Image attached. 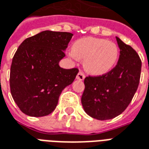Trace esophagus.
<instances>
[{"label":"esophagus","instance_id":"1","mask_svg":"<svg viewBox=\"0 0 149 149\" xmlns=\"http://www.w3.org/2000/svg\"><path fill=\"white\" fill-rule=\"evenodd\" d=\"M85 78V75L84 74V72L82 71H80L77 75V79L80 80H83Z\"/></svg>","mask_w":149,"mask_h":149}]
</instances>
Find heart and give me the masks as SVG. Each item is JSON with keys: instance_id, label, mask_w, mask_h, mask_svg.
I'll return each mask as SVG.
<instances>
[{"instance_id": "1", "label": "heart", "mask_w": 149, "mask_h": 149, "mask_svg": "<svg viewBox=\"0 0 149 149\" xmlns=\"http://www.w3.org/2000/svg\"><path fill=\"white\" fill-rule=\"evenodd\" d=\"M116 44L102 38L86 37L75 42L69 55L72 58L84 59V66L91 74H104L111 70L118 58Z\"/></svg>"}]
</instances>
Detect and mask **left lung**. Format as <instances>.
Returning a JSON list of instances; mask_svg holds the SVG:
<instances>
[{
  "label": "left lung",
  "mask_w": 149,
  "mask_h": 149,
  "mask_svg": "<svg viewBox=\"0 0 149 149\" xmlns=\"http://www.w3.org/2000/svg\"><path fill=\"white\" fill-rule=\"evenodd\" d=\"M120 49L119 59L111 71L84 79L81 97L84 110L98 120L112 119L125 111L139 85L141 60L127 44L116 37Z\"/></svg>",
  "instance_id": "1"
}]
</instances>
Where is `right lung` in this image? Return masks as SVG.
I'll use <instances>...</instances> for the list:
<instances>
[{
	"label": "right lung",
	"instance_id": "right-lung-1",
	"mask_svg": "<svg viewBox=\"0 0 149 149\" xmlns=\"http://www.w3.org/2000/svg\"><path fill=\"white\" fill-rule=\"evenodd\" d=\"M72 34L44 31L26 38L13 56L10 91L19 110L28 116H47L54 111L65 87L79 69L61 68Z\"/></svg>",
	"mask_w": 149,
	"mask_h": 149
}]
</instances>
